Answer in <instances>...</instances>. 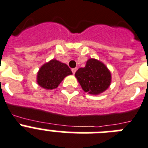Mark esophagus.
Segmentation results:
<instances>
[{
    "instance_id": "obj_1",
    "label": "esophagus",
    "mask_w": 148,
    "mask_h": 148,
    "mask_svg": "<svg viewBox=\"0 0 148 148\" xmlns=\"http://www.w3.org/2000/svg\"><path fill=\"white\" fill-rule=\"evenodd\" d=\"M77 70V68H72L71 69V71H72V72H73V74H75V72H76V71Z\"/></svg>"
}]
</instances>
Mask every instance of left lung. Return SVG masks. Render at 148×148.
I'll use <instances>...</instances> for the list:
<instances>
[{
    "label": "left lung",
    "instance_id": "obj_1",
    "mask_svg": "<svg viewBox=\"0 0 148 148\" xmlns=\"http://www.w3.org/2000/svg\"><path fill=\"white\" fill-rule=\"evenodd\" d=\"M75 77L85 92L97 95L105 91L111 83V74L104 64L90 58L84 68H79Z\"/></svg>",
    "mask_w": 148,
    "mask_h": 148
}]
</instances>
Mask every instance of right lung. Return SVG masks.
Here are the masks:
<instances>
[{
  "label": "right lung",
  "instance_id": "obj_1",
  "mask_svg": "<svg viewBox=\"0 0 148 148\" xmlns=\"http://www.w3.org/2000/svg\"><path fill=\"white\" fill-rule=\"evenodd\" d=\"M72 72L67 64L53 59L41 67L37 75V83L47 90H52Z\"/></svg>",
  "mask_w": 148,
  "mask_h": 148
}]
</instances>
